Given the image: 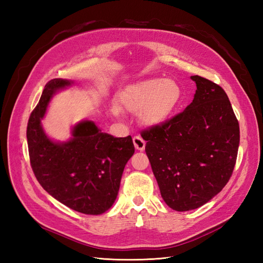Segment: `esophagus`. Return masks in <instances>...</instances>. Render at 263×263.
<instances>
[{
    "label": "esophagus",
    "mask_w": 263,
    "mask_h": 263,
    "mask_svg": "<svg viewBox=\"0 0 263 263\" xmlns=\"http://www.w3.org/2000/svg\"><path fill=\"white\" fill-rule=\"evenodd\" d=\"M133 142L135 145V148L140 151L145 150V146H146V141L142 139L140 136H134L133 138Z\"/></svg>",
    "instance_id": "obj_1"
}]
</instances>
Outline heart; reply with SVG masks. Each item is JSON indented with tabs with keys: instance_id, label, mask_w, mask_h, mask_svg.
I'll list each match as a JSON object with an SVG mask.
<instances>
[{
	"instance_id": "1",
	"label": "heart",
	"mask_w": 263,
	"mask_h": 263,
	"mask_svg": "<svg viewBox=\"0 0 263 263\" xmlns=\"http://www.w3.org/2000/svg\"><path fill=\"white\" fill-rule=\"evenodd\" d=\"M182 100V89L178 82L161 78L146 79L135 82L119 94V106L133 114H138L147 126L161 125L172 116ZM118 106L110 110L115 116L122 114Z\"/></svg>"
}]
</instances>
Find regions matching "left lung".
I'll return each mask as SVG.
<instances>
[{
    "instance_id": "left-lung-1",
    "label": "left lung",
    "mask_w": 263,
    "mask_h": 263,
    "mask_svg": "<svg viewBox=\"0 0 263 263\" xmlns=\"http://www.w3.org/2000/svg\"><path fill=\"white\" fill-rule=\"evenodd\" d=\"M196 91L182 113L141 132L146 154L165 204L195 210L211 201L232 177L239 147V124L226 92L192 76Z\"/></svg>"
}]
</instances>
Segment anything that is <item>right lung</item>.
<instances>
[{
    "mask_svg": "<svg viewBox=\"0 0 263 263\" xmlns=\"http://www.w3.org/2000/svg\"><path fill=\"white\" fill-rule=\"evenodd\" d=\"M71 84L63 79L49 81L31 112L26 132L30 165L41 185L55 200L79 213L100 215L114 204L135 147L130 136L116 138L102 133L91 121L77 124L68 141L57 142L47 136L42 119L50 99Z\"/></svg>",
    "mask_w": 263,
    "mask_h": 263,
    "instance_id": "obj_1",
    "label": "right lung"
}]
</instances>
